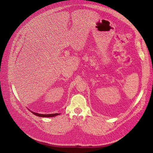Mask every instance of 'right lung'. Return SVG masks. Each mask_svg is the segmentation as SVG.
Instances as JSON below:
<instances>
[{
    "mask_svg": "<svg viewBox=\"0 0 153 153\" xmlns=\"http://www.w3.org/2000/svg\"><path fill=\"white\" fill-rule=\"evenodd\" d=\"M31 113H32L33 114H34V115L38 116V117H54V116H56L60 114L59 113H57V114H38V113H34V112H32V111H31Z\"/></svg>",
    "mask_w": 153,
    "mask_h": 153,
    "instance_id": "add662e5",
    "label": "right lung"
}]
</instances>
